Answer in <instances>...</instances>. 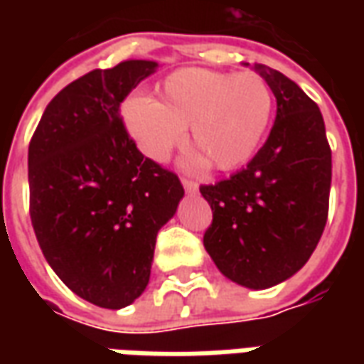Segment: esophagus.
<instances>
[{"mask_svg":"<svg viewBox=\"0 0 364 364\" xmlns=\"http://www.w3.org/2000/svg\"><path fill=\"white\" fill-rule=\"evenodd\" d=\"M181 183H183V187H185V191H187V193H197V191H198V183L193 181V179H187V177H183Z\"/></svg>","mask_w":364,"mask_h":364,"instance_id":"34e87169","label":"esophagus"}]
</instances>
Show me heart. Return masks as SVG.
I'll list each match as a JSON object with an SVG mask.
<instances>
[{"instance_id":"obj_1","label":"heart","mask_w":364,"mask_h":364,"mask_svg":"<svg viewBox=\"0 0 364 364\" xmlns=\"http://www.w3.org/2000/svg\"><path fill=\"white\" fill-rule=\"evenodd\" d=\"M273 114V93L255 72L226 74L187 68L167 75L159 99L134 97L122 117L140 150L151 159H166L185 138L205 154L220 171L247 164L259 148ZM193 164H203L202 154Z\"/></svg>"}]
</instances>
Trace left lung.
Returning <instances> with one entry per match:
<instances>
[{
  "instance_id": "8db88e82",
  "label": "left lung",
  "mask_w": 364,
  "mask_h": 364,
  "mask_svg": "<svg viewBox=\"0 0 364 364\" xmlns=\"http://www.w3.org/2000/svg\"><path fill=\"white\" fill-rule=\"evenodd\" d=\"M277 99L269 138L245 169L200 185L213 208L203 244L224 277L269 289L304 267L326 228L331 150L318 109L273 68L257 64Z\"/></svg>"
}]
</instances>
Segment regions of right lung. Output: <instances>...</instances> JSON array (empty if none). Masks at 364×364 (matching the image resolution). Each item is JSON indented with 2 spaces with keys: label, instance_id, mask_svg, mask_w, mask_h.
Instances as JSON below:
<instances>
[{
  "label": "right lung",
  "instance_id": "add662e5",
  "mask_svg": "<svg viewBox=\"0 0 364 364\" xmlns=\"http://www.w3.org/2000/svg\"><path fill=\"white\" fill-rule=\"evenodd\" d=\"M156 68L127 60L82 75L48 103L28 144V210L44 257L68 289L111 310L148 287L159 228L185 195L120 117Z\"/></svg>",
  "mask_w": 364,
  "mask_h": 364
}]
</instances>
